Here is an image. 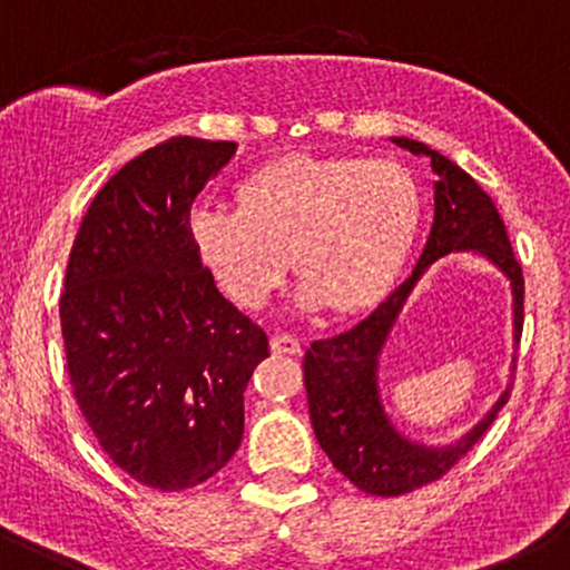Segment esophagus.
<instances>
[{"label":"esophagus","mask_w":570,"mask_h":570,"mask_svg":"<svg viewBox=\"0 0 570 570\" xmlns=\"http://www.w3.org/2000/svg\"><path fill=\"white\" fill-rule=\"evenodd\" d=\"M272 351L274 354H287V356H298L302 354V343H298L293 334H285V332H277L272 337Z\"/></svg>","instance_id":"obj_1"}]
</instances>
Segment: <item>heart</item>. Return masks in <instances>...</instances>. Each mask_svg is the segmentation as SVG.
Segmentation results:
<instances>
[{"mask_svg": "<svg viewBox=\"0 0 570 570\" xmlns=\"http://www.w3.org/2000/svg\"><path fill=\"white\" fill-rule=\"evenodd\" d=\"M420 214V189L401 164L291 156L246 175L238 208L197 205L189 230L205 268L246 309L272 298L293 261L304 277L298 307L356 313L395 283Z\"/></svg>", "mask_w": 570, "mask_h": 570, "instance_id": "obj_1", "label": "heart"}]
</instances>
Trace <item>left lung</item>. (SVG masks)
<instances>
[{
	"label": "left lung",
	"mask_w": 570,
	"mask_h": 570,
	"mask_svg": "<svg viewBox=\"0 0 570 570\" xmlns=\"http://www.w3.org/2000/svg\"><path fill=\"white\" fill-rule=\"evenodd\" d=\"M392 142L412 150L414 156L431 158V169L436 175L433 225L420 261L406 283L397 285L365 321L337 337L315 340L304 354V386H307L315 439L334 469L343 472L356 489L373 497L409 494L448 474L489 431L513 386L510 381L483 420L450 444L433 448V444L414 442L390 420L379 390V356L409 293L431 268V263L450 252H474L485 257L508 277L513 293V345H519L521 324H524V277L510 249L508 230L494 199L459 164L428 145L406 137H392Z\"/></svg>",
	"instance_id": "left-lung-1"
}]
</instances>
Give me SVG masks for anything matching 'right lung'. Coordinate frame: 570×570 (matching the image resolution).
Here are the masks:
<instances>
[{"instance_id": "obj_1", "label": "right lung", "mask_w": 570, "mask_h": 570, "mask_svg": "<svg viewBox=\"0 0 570 570\" xmlns=\"http://www.w3.org/2000/svg\"><path fill=\"white\" fill-rule=\"evenodd\" d=\"M236 142L173 137L107 180L70 249L60 324L73 397L117 466L195 489L236 455L268 337L219 293L191 205Z\"/></svg>"}]
</instances>
